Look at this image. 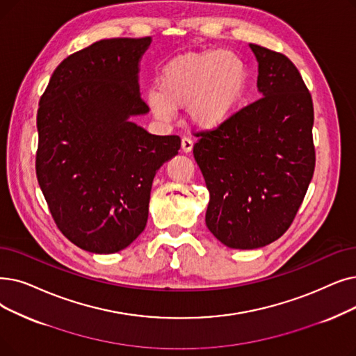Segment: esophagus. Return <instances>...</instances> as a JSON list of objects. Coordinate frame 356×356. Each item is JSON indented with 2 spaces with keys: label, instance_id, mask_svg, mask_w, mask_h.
I'll return each mask as SVG.
<instances>
[{
  "label": "esophagus",
  "instance_id": "1",
  "mask_svg": "<svg viewBox=\"0 0 356 356\" xmlns=\"http://www.w3.org/2000/svg\"><path fill=\"white\" fill-rule=\"evenodd\" d=\"M192 148H193V141L189 140V138H183V140H181V151L189 154L192 151Z\"/></svg>",
  "mask_w": 356,
  "mask_h": 356
}]
</instances>
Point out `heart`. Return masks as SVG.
Here are the masks:
<instances>
[{
    "label": "heart",
    "mask_w": 356,
    "mask_h": 356,
    "mask_svg": "<svg viewBox=\"0 0 356 356\" xmlns=\"http://www.w3.org/2000/svg\"><path fill=\"white\" fill-rule=\"evenodd\" d=\"M249 71L234 52L207 49L179 56L160 76V90L147 92L154 116L172 120L176 111L188 109L200 129H215L233 119L244 100Z\"/></svg>",
    "instance_id": "heart-1"
}]
</instances>
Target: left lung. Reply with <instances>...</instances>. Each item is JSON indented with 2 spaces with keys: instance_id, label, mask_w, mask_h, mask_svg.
<instances>
[{
  "instance_id": "obj_1",
  "label": "left lung",
  "mask_w": 356,
  "mask_h": 356,
  "mask_svg": "<svg viewBox=\"0 0 356 356\" xmlns=\"http://www.w3.org/2000/svg\"><path fill=\"white\" fill-rule=\"evenodd\" d=\"M260 99L211 132L193 157L209 191L208 229L229 249L250 250L289 228L314 173V109L291 60L250 43Z\"/></svg>"
}]
</instances>
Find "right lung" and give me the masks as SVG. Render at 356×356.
<instances>
[{
    "mask_svg": "<svg viewBox=\"0 0 356 356\" xmlns=\"http://www.w3.org/2000/svg\"><path fill=\"white\" fill-rule=\"evenodd\" d=\"M152 39H103L70 55L39 102L36 176L63 234L111 254L140 236L152 180L180 149L177 135H152L134 118L149 112L140 63Z\"/></svg>",
    "mask_w": 356,
    "mask_h": 356,
    "instance_id": "1",
    "label": "right lung"
}]
</instances>
